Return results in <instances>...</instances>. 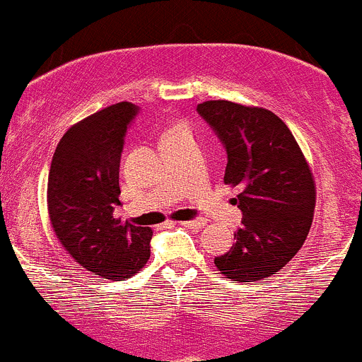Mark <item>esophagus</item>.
<instances>
[{
	"label": "esophagus",
	"mask_w": 362,
	"mask_h": 362,
	"mask_svg": "<svg viewBox=\"0 0 362 362\" xmlns=\"http://www.w3.org/2000/svg\"><path fill=\"white\" fill-rule=\"evenodd\" d=\"M182 226L185 228H192V230H199V228H203L206 224L205 219H192V221H182Z\"/></svg>",
	"instance_id": "1"
}]
</instances>
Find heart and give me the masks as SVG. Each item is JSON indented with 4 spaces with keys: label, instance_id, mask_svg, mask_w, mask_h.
<instances>
[{
    "label": "heart",
    "instance_id": "b5f03b06",
    "mask_svg": "<svg viewBox=\"0 0 362 362\" xmlns=\"http://www.w3.org/2000/svg\"><path fill=\"white\" fill-rule=\"evenodd\" d=\"M180 129H184V127H182V125H175V127L168 129L166 134H171V132H177V131H180ZM166 134H164V136H166Z\"/></svg>",
    "mask_w": 362,
    "mask_h": 362
}]
</instances>
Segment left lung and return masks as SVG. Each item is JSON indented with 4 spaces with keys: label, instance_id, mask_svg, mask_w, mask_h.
<instances>
[{
    "label": "left lung",
    "instance_id": "8db88e82",
    "mask_svg": "<svg viewBox=\"0 0 362 362\" xmlns=\"http://www.w3.org/2000/svg\"><path fill=\"white\" fill-rule=\"evenodd\" d=\"M196 111L228 156L224 184L238 187L242 210L235 244L214 259L221 274L240 283L276 274L303 247L315 212V180L285 122L263 107L206 100Z\"/></svg>",
    "mask_w": 362,
    "mask_h": 362
}]
</instances>
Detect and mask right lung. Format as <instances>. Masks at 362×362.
<instances>
[{"label":"right lung","mask_w":362,"mask_h":362,"mask_svg":"<svg viewBox=\"0 0 362 362\" xmlns=\"http://www.w3.org/2000/svg\"><path fill=\"white\" fill-rule=\"evenodd\" d=\"M139 107L118 103L72 125L59 139L47 180L52 230L92 274L124 281L150 258L152 230L113 216L120 205L124 139Z\"/></svg>","instance_id":"add662e5"}]
</instances>
